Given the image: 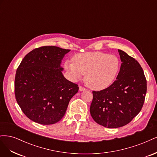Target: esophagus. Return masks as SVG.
<instances>
[{"instance_id":"1","label":"esophagus","mask_w":157,"mask_h":157,"mask_svg":"<svg viewBox=\"0 0 157 157\" xmlns=\"http://www.w3.org/2000/svg\"><path fill=\"white\" fill-rule=\"evenodd\" d=\"M86 90V88H84V87H82V86H79V91H80V92L84 91V90Z\"/></svg>"}]
</instances>
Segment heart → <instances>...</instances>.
I'll return each instance as SVG.
<instances>
[{
	"label": "heart",
	"mask_w": 157,
	"mask_h": 157,
	"mask_svg": "<svg viewBox=\"0 0 157 157\" xmlns=\"http://www.w3.org/2000/svg\"><path fill=\"white\" fill-rule=\"evenodd\" d=\"M73 62L67 61L65 67L73 79L80 78L83 74L85 82L94 90H102L115 81L120 68L119 59L115 55L104 52H90L75 55Z\"/></svg>",
	"instance_id": "heart-1"
}]
</instances>
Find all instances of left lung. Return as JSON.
<instances>
[{"label":"left lung","instance_id":"8db88e82","mask_svg":"<svg viewBox=\"0 0 157 157\" xmlns=\"http://www.w3.org/2000/svg\"><path fill=\"white\" fill-rule=\"evenodd\" d=\"M122 63L117 80L110 86L93 93L90 108L95 122L117 128L128 124L141 110L147 92L143 69L126 52L118 50Z\"/></svg>","mask_w":157,"mask_h":157}]
</instances>
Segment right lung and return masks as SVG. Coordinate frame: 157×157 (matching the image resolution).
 I'll use <instances>...</instances> for the list:
<instances>
[{"label": "right lung", "instance_id": "obj_1", "mask_svg": "<svg viewBox=\"0 0 157 157\" xmlns=\"http://www.w3.org/2000/svg\"><path fill=\"white\" fill-rule=\"evenodd\" d=\"M70 52L57 46H42L28 53L17 69L15 96L23 113L40 124L59 121L78 85L63 76L61 61Z\"/></svg>", "mask_w": 157, "mask_h": 157}]
</instances>
